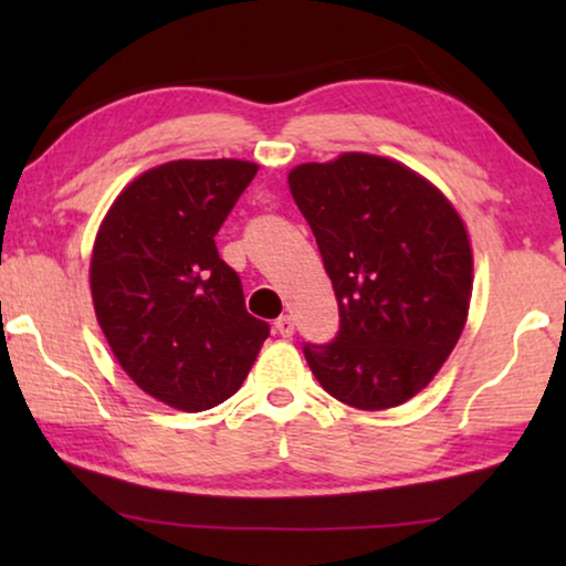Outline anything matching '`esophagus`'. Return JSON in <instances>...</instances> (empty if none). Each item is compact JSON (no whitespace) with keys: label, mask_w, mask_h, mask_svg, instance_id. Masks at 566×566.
<instances>
[{"label":"esophagus","mask_w":566,"mask_h":566,"mask_svg":"<svg viewBox=\"0 0 566 566\" xmlns=\"http://www.w3.org/2000/svg\"><path fill=\"white\" fill-rule=\"evenodd\" d=\"M275 329H277V335L291 337V335H293V319H291V316H289V314L277 316V319H275Z\"/></svg>","instance_id":"1"}]
</instances>
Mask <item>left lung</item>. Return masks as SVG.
Wrapping results in <instances>:
<instances>
[{"instance_id":"1","label":"left lung","mask_w":566,"mask_h":566,"mask_svg":"<svg viewBox=\"0 0 566 566\" xmlns=\"http://www.w3.org/2000/svg\"><path fill=\"white\" fill-rule=\"evenodd\" d=\"M289 185L339 308L332 343H304L308 368L343 405H405L467 324L474 262L463 221L428 180L374 154L298 165Z\"/></svg>"}]
</instances>
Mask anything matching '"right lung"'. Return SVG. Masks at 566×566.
<instances>
[{
    "label": "right lung",
    "mask_w": 566,
    "mask_h": 566,
    "mask_svg": "<svg viewBox=\"0 0 566 566\" xmlns=\"http://www.w3.org/2000/svg\"><path fill=\"white\" fill-rule=\"evenodd\" d=\"M254 175L239 159L154 167L120 192L92 250L107 345L146 394L185 412L237 394L270 335L213 239Z\"/></svg>",
    "instance_id": "1"
}]
</instances>
